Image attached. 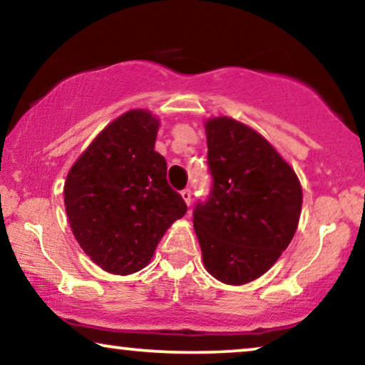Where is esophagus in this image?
<instances>
[{
    "label": "esophagus",
    "mask_w": 365,
    "mask_h": 365,
    "mask_svg": "<svg viewBox=\"0 0 365 365\" xmlns=\"http://www.w3.org/2000/svg\"><path fill=\"white\" fill-rule=\"evenodd\" d=\"M182 198L185 200L187 205H190V202H192V190H190V188H185V190H182Z\"/></svg>",
    "instance_id": "34e87169"
}]
</instances>
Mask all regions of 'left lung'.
Segmentation results:
<instances>
[{
    "label": "left lung",
    "instance_id": "8db88e82",
    "mask_svg": "<svg viewBox=\"0 0 365 365\" xmlns=\"http://www.w3.org/2000/svg\"><path fill=\"white\" fill-rule=\"evenodd\" d=\"M207 147L212 188L193 207L203 264L223 284H247L289 247L302 188L274 147L240 121H207Z\"/></svg>",
    "mask_w": 365,
    "mask_h": 365
}]
</instances>
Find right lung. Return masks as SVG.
Returning a JSON list of instances; mask_svg holds the SVG:
<instances>
[{"instance_id": "add662e5", "label": "right lung", "mask_w": 365, "mask_h": 365, "mask_svg": "<svg viewBox=\"0 0 365 365\" xmlns=\"http://www.w3.org/2000/svg\"><path fill=\"white\" fill-rule=\"evenodd\" d=\"M158 120L130 110L106 126L76 160L65 183L73 235L86 255L116 275L142 270L158 240L187 212L155 152Z\"/></svg>"}]
</instances>
